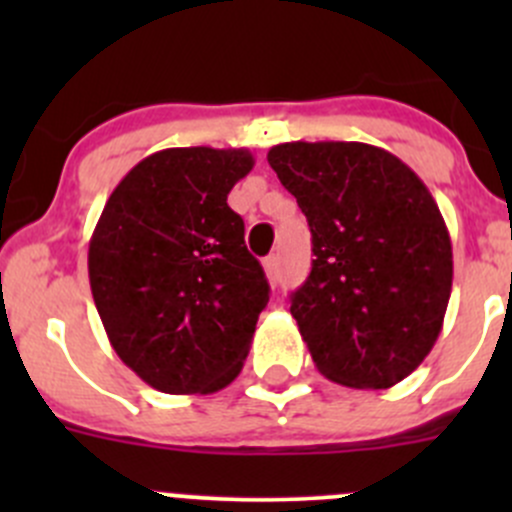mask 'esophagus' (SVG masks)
Returning a JSON list of instances; mask_svg holds the SVG:
<instances>
[{"mask_svg":"<svg viewBox=\"0 0 512 512\" xmlns=\"http://www.w3.org/2000/svg\"><path fill=\"white\" fill-rule=\"evenodd\" d=\"M262 265H265L267 280H270L272 285H277V280H280V257L277 255L265 257V262H262Z\"/></svg>","mask_w":512,"mask_h":512,"instance_id":"1","label":"esophagus"}]
</instances>
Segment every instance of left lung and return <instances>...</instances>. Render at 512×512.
I'll return each instance as SVG.
<instances>
[{
	"mask_svg": "<svg viewBox=\"0 0 512 512\" xmlns=\"http://www.w3.org/2000/svg\"><path fill=\"white\" fill-rule=\"evenodd\" d=\"M312 230L292 317L314 364L352 389H389L436 344L453 282L448 227L423 180L369 143H280L267 153Z\"/></svg>",
	"mask_w": 512,
	"mask_h": 512,
	"instance_id": "obj_1",
	"label": "left lung"
}]
</instances>
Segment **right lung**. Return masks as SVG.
Segmentation results:
<instances>
[{
    "mask_svg": "<svg viewBox=\"0 0 512 512\" xmlns=\"http://www.w3.org/2000/svg\"><path fill=\"white\" fill-rule=\"evenodd\" d=\"M245 148H165L128 170L89 242L91 294L113 352L163 394H215L240 374L270 302L227 205Z\"/></svg>",
    "mask_w": 512,
    "mask_h": 512,
    "instance_id": "right-lung-1",
    "label": "right lung"
}]
</instances>
